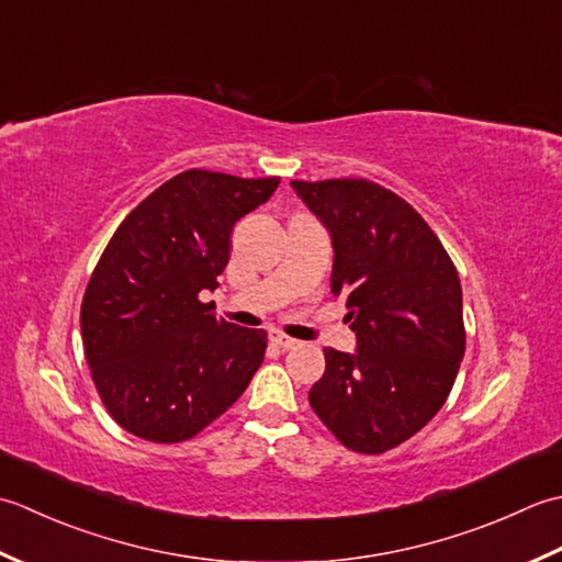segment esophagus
Listing matches in <instances>:
<instances>
[{"mask_svg": "<svg viewBox=\"0 0 562 562\" xmlns=\"http://www.w3.org/2000/svg\"><path fill=\"white\" fill-rule=\"evenodd\" d=\"M269 339H271L273 347H279V349H283V351H289V349H293V347L297 345L295 339H291L289 335H283V331H271Z\"/></svg>", "mask_w": 562, "mask_h": 562, "instance_id": "1", "label": "esophagus"}]
</instances>
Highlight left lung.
I'll list each match as a JSON object with an SVG mask.
<instances>
[{
	"mask_svg": "<svg viewBox=\"0 0 562 562\" xmlns=\"http://www.w3.org/2000/svg\"><path fill=\"white\" fill-rule=\"evenodd\" d=\"M327 227L331 293L357 351L325 349L311 407L357 453H385L449 397L465 351L461 279L439 237L397 193L369 179L291 181Z\"/></svg>",
	"mask_w": 562,
	"mask_h": 562,
	"instance_id": "1",
	"label": "left lung"
}]
</instances>
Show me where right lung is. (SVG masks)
<instances>
[{
    "instance_id": "add662e5",
    "label": "right lung",
    "mask_w": 562,
    "mask_h": 562,
    "mask_svg": "<svg viewBox=\"0 0 562 562\" xmlns=\"http://www.w3.org/2000/svg\"><path fill=\"white\" fill-rule=\"evenodd\" d=\"M279 181L187 169L137 203L109 239L79 325L91 381L125 431L187 441L247 391L267 331L217 319L199 293L217 289L235 223Z\"/></svg>"
}]
</instances>
